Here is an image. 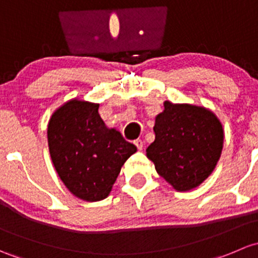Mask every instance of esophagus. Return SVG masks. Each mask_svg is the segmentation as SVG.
I'll return each instance as SVG.
<instances>
[{"label":"esophagus","instance_id":"34e87169","mask_svg":"<svg viewBox=\"0 0 258 258\" xmlns=\"http://www.w3.org/2000/svg\"><path fill=\"white\" fill-rule=\"evenodd\" d=\"M134 144H135V147L138 148V150H142V149L144 148V142H143L142 139L134 140Z\"/></svg>","mask_w":258,"mask_h":258}]
</instances>
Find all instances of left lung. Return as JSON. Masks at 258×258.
<instances>
[{
  "instance_id": "8db88e82",
  "label": "left lung",
  "mask_w": 258,
  "mask_h": 258,
  "mask_svg": "<svg viewBox=\"0 0 258 258\" xmlns=\"http://www.w3.org/2000/svg\"><path fill=\"white\" fill-rule=\"evenodd\" d=\"M154 132L155 140L147 155L158 174L177 191L199 186L221 155V123L205 108L165 102L164 111L155 118Z\"/></svg>"
}]
</instances>
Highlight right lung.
Masks as SVG:
<instances>
[{"label":"right lung","mask_w":258,"mask_h":258,"mask_svg":"<svg viewBox=\"0 0 258 258\" xmlns=\"http://www.w3.org/2000/svg\"><path fill=\"white\" fill-rule=\"evenodd\" d=\"M99 104L71 100L48 124V147L60 180L77 198L99 201L109 195L121 166L137 147L98 114Z\"/></svg>","instance_id":"add662e5"}]
</instances>
